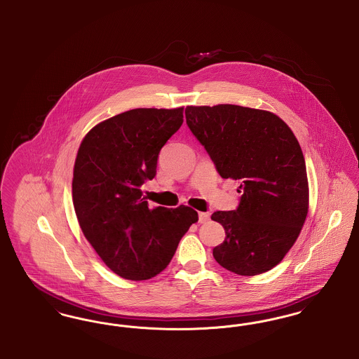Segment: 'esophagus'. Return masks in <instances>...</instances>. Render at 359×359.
Here are the masks:
<instances>
[{
    "mask_svg": "<svg viewBox=\"0 0 359 359\" xmlns=\"http://www.w3.org/2000/svg\"><path fill=\"white\" fill-rule=\"evenodd\" d=\"M210 219L208 212H199V223H205Z\"/></svg>",
    "mask_w": 359,
    "mask_h": 359,
    "instance_id": "34e87169",
    "label": "esophagus"
}]
</instances>
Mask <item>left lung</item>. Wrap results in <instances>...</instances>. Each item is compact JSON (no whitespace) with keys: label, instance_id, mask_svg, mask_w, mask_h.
<instances>
[{"label":"left lung","instance_id":"8db88e82","mask_svg":"<svg viewBox=\"0 0 359 359\" xmlns=\"http://www.w3.org/2000/svg\"><path fill=\"white\" fill-rule=\"evenodd\" d=\"M186 121L223 179L241 183L237 210L211 215L226 233L212 256L241 276L271 271L307 217V168L299 141L273 113L237 104L187 106Z\"/></svg>","mask_w":359,"mask_h":359}]
</instances>
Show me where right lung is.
Returning <instances> with one entry per match:
<instances>
[{
	"label": "right lung",
	"instance_id": "right-lung-1",
	"mask_svg": "<svg viewBox=\"0 0 359 359\" xmlns=\"http://www.w3.org/2000/svg\"><path fill=\"white\" fill-rule=\"evenodd\" d=\"M183 123V107L133 109L94 126L76 154L72 201L87 241L126 280L167 268L198 212L149 208L141 186L156 176L161 148Z\"/></svg>",
	"mask_w": 359,
	"mask_h": 359
}]
</instances>
